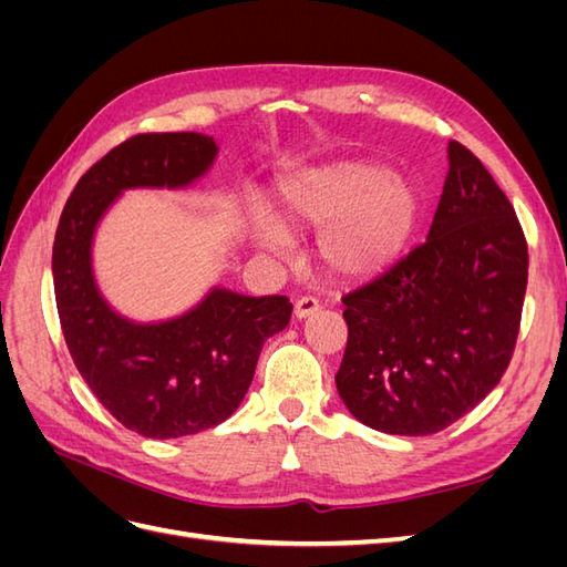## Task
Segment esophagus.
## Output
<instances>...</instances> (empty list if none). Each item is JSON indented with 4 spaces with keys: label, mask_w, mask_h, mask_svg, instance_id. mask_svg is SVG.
I'll use <instances>...</instances> for the list:
<instances>
[{
    "label": "esophagus",
    "mask_w": 567,
    "mask_h": 567,
    "mask_svg": "<svg viewBox=\"0 0 567 567\" xmlns=\"http://www.w3.org/2000/svg\"><path fill=\"white\" fill-rule=\"evenodd\" d=\"M317 310H319V300L312 298V296L298 298V300H296V307H293V312H296L298 319H307L310 315H315Z\"/></svg>",
    "instance_id": "obj_1"
}]
</instances>
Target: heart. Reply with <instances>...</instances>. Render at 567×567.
Wrapping results in <instances>:
<instances>
[{
	"instance_id": "heart-1",
	"label": "heart",
	"mask_w": 567,
	"mask_h": 567,
	"mask_svg": "<svg viewBox=\"0 0 567 567\" xmlns=\"http://www.w3.org/2000/svg\"><path fill=\"white\" fill-rule=\"evenodd\" d=\"M271 210L274 219H248L257 248L284 252V229L323 227L317 241L321 267L338 279H367L404 252L419 225L421 198L409 179L354 161L290 177Z\"/></svg>"
}]
</instances>
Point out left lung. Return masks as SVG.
<instances>
[{
    "label": "left lung",
    "instance_id": "8db88e82",
    "mask_svg": "<svg viewBox=\"0 0 567 567\" xmlns=\"http://www.w3.org/2000/svg\"><path fill=\"white\" fill-rule=\"evenodd\" d=\"M527 241L511 200L450 142L427 241L342 296L340 400L373 431L433 435L483 402L516 350Z\"/></svg>",
    "mask_w": 567,
    "mask_h": 567
}]
</instances>
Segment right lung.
Masks as SVG:
<instances>
[{
	"label": "right lung",
	"instance_id": "obj_1",
	"mask_svg": "<svg viewBox=\"0 0 567 567\" xmlns=\"http://www.w3.org/2000/svg\"><path fill=\"white\" fill-rule=\"evenodd\" d=\"M215 156L213 136L196 132L130 136L80 177L51 252L61 331L80 375L115 421L153 440L227 421L246 398L265 340L284 331L293 312L286 296L215 288L177 319L134 323L99 296L90 250L109 205L123 188L192 184Z\"/></svg>",
	"mask_w": 567,
	"mask_h": 567
}]
</instances>
